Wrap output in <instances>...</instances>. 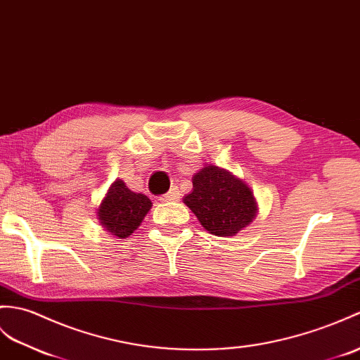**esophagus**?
Masks as SVG:
<instances>
[{
  "label": "esophagus",
  "instance_id": "obj_1",
  "mask_svg": "<svg viewBox=\"0 0 360 360\" xmlns=\"http://www.w3.org/2000/svg\"><path fill=\"white\" fill-rule=\"evenodd\" d=\"M181 193H179V188L178 187H172L169 190V193H165L164 196H161L162 202H173V200H179Z\"/></svg>",
  "mask_w": 360,
  "mask_h": 360
}]
</instances>
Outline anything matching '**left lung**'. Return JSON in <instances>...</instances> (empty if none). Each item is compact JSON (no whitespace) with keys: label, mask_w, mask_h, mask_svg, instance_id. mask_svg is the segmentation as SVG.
<instances>
[{"label":"left lung","mask_w":360,"mask_h":360,"mask_svg":"<svg viewBox=\"0 0 360 360\" xmlns=\"http://www.w3.org/2000/svg\"><path fill=\"white\" fill-rule=\"evenodd\" d=\"M184 204L214 236H235L257 214L252 188L235 174L210 164L195 174L193 190L184 198Z\"/></svg>","instance_id":"obj_1"}]
</instances>
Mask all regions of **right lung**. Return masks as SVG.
Listing matches in <instances>:
<instances>
[{
	"label": "right lung",
	"mask_w": 360,
	"mask_h": 360,
	"mask_svg": "<svg viewBox=\"0 0 360 360\" xmlns=\"http://www.w3.org/2000/svg\"><path fill=\"white\" fill-rule=\"evenodd\" d=\"M150 208L152 200L146 195L135 193L124 181L116 179L98 207V219L108 235L125 239L139 227Z\"/></svg>",
	"instance_id": "obj_1"
}]
</instances>
